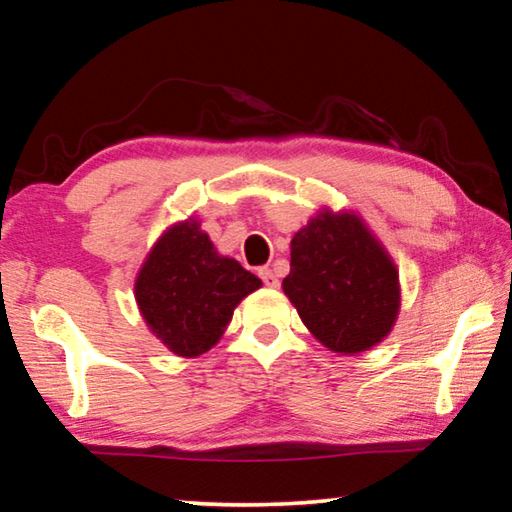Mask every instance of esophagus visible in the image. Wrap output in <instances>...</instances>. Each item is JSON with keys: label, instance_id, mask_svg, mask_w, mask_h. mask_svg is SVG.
<instances>
[{"label": "esophagus", "instance_id": "34e87169", "mask_svg": "<svg viewBox=\"0 0 512 512\" xmlns=\"http://www.w3.org/2000/svg\"><path fill=\"white\" fill-rule=\"evenodd\" d=\"M259 277H262L266 287H271V289L280 287V280H277V275L271 271V268H262V271H259Z\"/></svg>", "mask_w": 512, "mask_h": 512}]
</instances>
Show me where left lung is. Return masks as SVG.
Here are the masks:
<instances>
[{
	"label": "left lung",
	"mask_w": 512,
	"mask_h": 512,
	"mask_svg": "<svg viewBox=\"0 0 512 512\" xmlns=\"http://www.w3.org/2000/svg\"><path fill=\"white\" fill-rule=\"evenodd\" d=\"M284 296L318 343L361 354L391 334L400 316V273L354 210L320 207L291 239Z\"/></svg>",
	"instance_id": "obj_1"
}]
</instances>
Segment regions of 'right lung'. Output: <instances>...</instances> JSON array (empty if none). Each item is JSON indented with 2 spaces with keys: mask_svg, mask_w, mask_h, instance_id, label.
Segmentation results:
<instances>
[{
  "mask_svg": "<svg viewBox=\"0 0 512 512\" xmlns=\"http://www.w3.org/2000/svg\"><path fill=\"white\" fill-rule=\"evenodd\" d=\"M259 287L262 280L221 255L189 216L171 223L149 250L135 277V300L164 348L196 359L221 341L239 302Z\"/></svg>",
  "mask_w": 512,
  "mask_h": 512,
  "instance_id": "add662e5",
  "label": "right lung"
}]
</instances>
